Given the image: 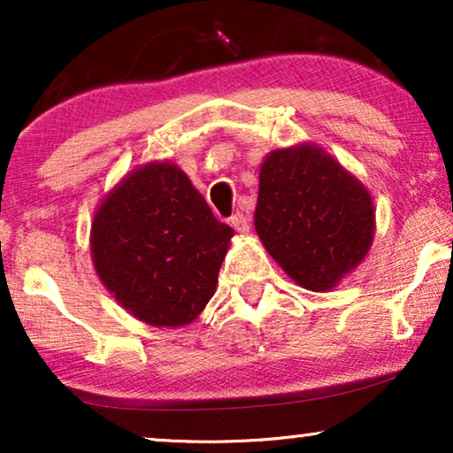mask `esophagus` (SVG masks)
Here are the masks:
<instances>
[{"instance_id": "obj_1", "label": "esophagus", "mask_w": 453, "mask_h": 453, "mask_svg": "<svg viewBox=\"0 0 453 453\" xmlns=\"http://www.w3.org/2000/svg\"><path fill=\"white\" fill-rule=\"evenodd\" d=\"M231 225H233L234 231L250 233V216L243 214V212H234L231 216Z\"/></svg>"}]
</instances>
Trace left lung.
I'll return each instance as SVG.
<instances>
[{
	"instance_id": "obj_1",
	"label": "left lung",
	"mask_w": 453,
	"mask_h": 453,
	"mask_svg": "<svg viewBox=\"0 0 453 453\" xmlns=\"http://www.w3.org/2000/svg\"><path fill=\"white\" fill-rule=\"evenodd\" d=\"M256 231L278 265L326 293L367 256L375 234L369 191L313 144L270 152L259 169Z\"/></svg>"
}]
</instances>
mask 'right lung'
<instances>
[{
	"mask_svg": "<svg viewBox=\"0 0 453 453\" xmlns=\"http://www.w3.org/2000/svg\"><path fill=\"white\" fill-rule=\"evenodd\" d=\"M233 234L177 165L148 163L96 208L90 256L126 311L148 326L179 327L212 299Z\"/></svg>",
	"mask_w": 453,
	"mask_h": 453,
	"instance_id": "obj_1",
	"label": "right lung"
}]
</instances>
